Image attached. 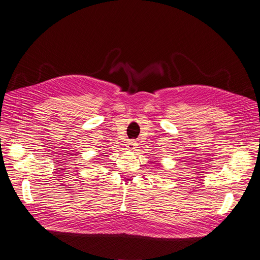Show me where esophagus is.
Segmentation results:
<instances>
[{
  "mask_svg": "<svg viewBox=\"0 0 260 260\" xmlns=\"http://www.w3.org/2000/svg\"><path fill=\"white\" fill-rule=\"evenodd\" d=\"M136 146H137V144H136L134 141H129V142H127V144H126V148H127L128 150L135 149Z\"/></svg>",
  "mask_w": 260,
  "mask_h": 260,
  "instance_id": "obj_1",
  "label": "esophagus"
}]
</instances>
